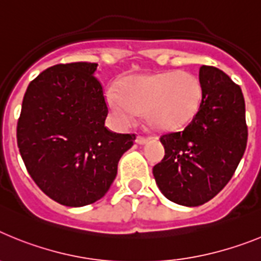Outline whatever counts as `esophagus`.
Returning a JSON list of instances; mask_svg holds the SVG:
<instances>
[{
	"label": "esophagus",
	"instance_id": "34e87169",
	"mask_svg": "<svg viewBox=\"0 0 261 261\" xmlns=\"http://www.w3.org/2000/svg\"><path fill=\"white\" fill-rule=\"evenodd\" d=\"M147 141H149V137H146V136H140V135H138L137 138H136V142H137V144H140V145L146 144Z\"/></svg>",
	"mask_w": 261,
	"mask_h": 261
}]
</instances>
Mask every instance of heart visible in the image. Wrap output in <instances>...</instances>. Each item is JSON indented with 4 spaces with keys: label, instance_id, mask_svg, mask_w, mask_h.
Here are the masks:
<instances>
[{
    "label": "heart",
    "instance_id": "1",
    "mask_svg": "<svg viewBox=\"0 0 261 261\" xmlns=\"http://www.w3.org/2000/svg\"><path fill=\"white\" fill-rule=\"evenodd\" d=\"M201 96L199 78L184 70L130 75L121 82L120 91L115 86L106 91L108 107L120 121L129 123L142 112L155 130H174L190 123Z\"/></svg>",
    "mask_w": 261,
    "mask_h": 261
}]
</instances>
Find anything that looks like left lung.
Segmentation results:
<instances>
[{
	"instance_id": "8db88e82",
	"label": "left lung",
	"mask_w": 261,
	"mask_h": 261,
	"mask_svg": "<svg viewBox=\"0 0 261 261\" xmlns=\"http://www.w3.org/2000/svg\"><path fill=\"white\" fill-rule=\"evenodd\" d=\"M197 114L179 132L161 136L165 156L153 167L159 190L186 206L208 202L229 183L247 146L246 106L239 85L214 66L199 69Z\"/></svg>"
}]
</instances>
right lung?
<instances>
[{"instance_id": "obj_1", "label": "right lung", "mask_w": 261, "mask_h": 261, "mask_svg": "<svg viewBox=\"0 0 261 261\" xmlns=\"http://www.w3.org/2000/svg\"><path fill=\"white\" fill-rule=\"evenodd\" d=\"M96 66L70 62L41 71L27 87L18 119V147L30 176L65 206L102 199L136 138L105 125L108 106Z\"/></svg>"}]
</instances>
